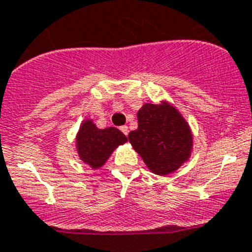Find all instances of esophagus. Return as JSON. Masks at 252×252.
<instances>
[{
  "mask_svg": "<svg viewBox=\"0 0 252 252\" xmlns=\"http://www.w3.org/2000/svg\"><path fill=\"white\" fill-rule=\"evenodd\" d=\"M120 130L122 131V133H124V135H126V136L128 135V127H127V126H121V128H120Z\"/></svg>",
  "mask_w": 252,
  "mask_h": 252,
  "instance_id": "34e87169",
  "label": "esophagus"
}]
</instances>
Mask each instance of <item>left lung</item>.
I'll use <instances>...</instances> for the list:
<instances>
[{
	"instance_id": "1",
	"label": "left lung",
	"mask_w": 252,
	"mask_h": 252,
	"mask_svg": "<svg viewBox=\"0 0 252 252\" xmlns=\"http://www.w3.org/2000/svg\"><path fill=\"white\" fill-rule=\"evenodd\" d=\"M137 120V130L128 133V140L150 171L170 175L190 158L192 133L175 106L145 103L138 110Z\"/></svg>"
}]
</instances>
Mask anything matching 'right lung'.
Masks as SVG:
<instances>
[{
  "instance_id": "right-lung-1",
  "label": "right lung",
  "mask_w": 252,
  "mask_h": 252,
  "mask_svg": "<svg viewBox=\"0 0 252 252\" xmlns=\"http://www.w3.org/2000/svg\"><path fill=\"white\" fill-rule=\"evenodd\" d=\"M127 142V137L116 127L98 128L92 120H85L76 136L80 160L92 168H100L116 147Z\"/></svg>"
}]
</instances>
